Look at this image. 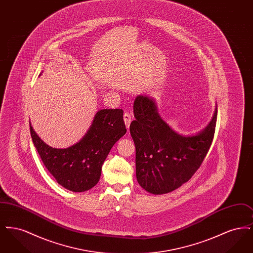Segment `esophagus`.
<instances>
[{"label":"esophagus","mask_w":253,"mask_h":253,"mask_svg":"<svg viewBox=\"0 0 253 253\" xmlns=\"http://www.w3.org/2000/svg\"><path fill=\"white\" fill-rule=\"evenodd\" d=\"M123 119H124V122H125V125H126V127H127V129H129V127H130V124H131V122H132V116H131V114L130 113H128V112H126V113H124V116H123Z\"/></svg>","instance_id":"34e87169"}]
</instances>
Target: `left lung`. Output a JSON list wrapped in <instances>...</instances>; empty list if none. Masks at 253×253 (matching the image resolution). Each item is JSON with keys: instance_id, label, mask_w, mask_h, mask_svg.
Returning <instances> with one entry per match:
<instances>
[{"instance_id": "1", "label": "left lung", "mask_w": 253, "mask_h": 253, "mask_svg": "<svg viewBox=\"0 0 253 253\" xmlns=\"http://www.w3.org/2000/svg\"><path fill=\"white\" fill-rule=\"evenodd\" d=\"M130 132L135 145L136 179L145 191L164 194L179 188L200 168L212 143L217 108L210 124L194 135L174 132L157 112L155 100L137 96Z\"/></svg>"}]
</instances>
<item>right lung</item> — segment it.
<instances>
[{
    "label": "right lung",
    "instance_id": "1",
    "mask_svg": "<svg viewBox=\"0 0 253 253\" xmlns=\"http://www.w3.org/2000/svg\"><path fill=\"white\" fill-rule=\"evenodd\" d=\"M127 132L123 110L103 109L80 142L66 149L45 144L33 130L30 133L45 168L63 188L82 193L93 188L100 178L101 167L114 144Z\"/></svg>",
    "mask_w": 253,
    "mask_h": 253
}]
</instances>
